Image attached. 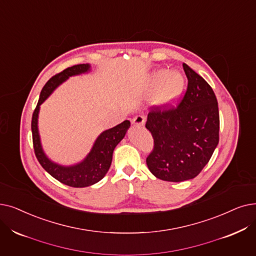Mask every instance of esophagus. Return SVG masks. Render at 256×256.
<instances>
[{
    "instance_id": "34e87169",
    "label": "esophagus",
    "mask_w": 256,
    "mask_h": 256,
    "mask_svg": "<svg viewBox=\"0 0 256 256\" xmlns=\"http://www.w3.org/2000/svg\"><path fill=\"white\" fill-rule=\"evenodd\" d=\"M132 124L136 126H144V124H146V117L142 115H137L132 118Z\"/></svg>"
}]
</instances>
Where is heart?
<instances>
[{
  "label": "heart",
  "mask_w": 256,
  "mask_h": 256,
  "mask_svg": "<svg viewBox=\"0 0 256 256\" xmlns=\"http://www.w3.org/2000/svg\"><path fill=\"white\" fill-rule=\"evenodd\" d=\"M186 80L176 71L158 70L152 73L146 82V92L154 95V102L160 108H172L179 102L185 90Z\"/></svg>",
  "instance_id": "heart-1"
}]
</instances>
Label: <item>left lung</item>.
<instances>
[{
	"label": "left lung",
	"mask_w": 256,
	"mask_h": 256,
	"mask_svg": "<svg viewBox=\"0 0 256 256\" xmlns=\"http://www.w3.org/2000/svg\"><path fill=\"white\" fill-rule=\"evenodd\" d=\"M188 86L174 108H152L146 128L154 138L146 158L150 172L160 180L182 182L194 179L210 160L218 144L220 116L214 92L186 64Z\"/></svg>",
	"instance_id": "1"
}]
</instances>
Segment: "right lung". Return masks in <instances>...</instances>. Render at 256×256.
Wrapping results in <instances>:
<instances>
[{"label":"right lung","mask_w":256,"mask_h":256,"mask_svg":"<svg viewBox=\"0 0 256 256\" xmlns=\"http://www.w3.org/2000/svg\"><path fill=\"white\" fill-rule=\"evenodd\" d=\"M90 71L91 64H75L50 78L45 86L42 88L31 121L33 148H34V152L38 162L42 166V168L58 181L71 187L91 186L102 179L110 170L115 148L124 138L130 126V122L128 120H124L120 124L104 130L96 138L90 152L86 156V158L76 164L62 165L48 158V156L42 150L38 132V114L40 104L54 92L55 88H58L66 80H68L70 77L86 74Z\"/></svg>","instance_id":"add662e5"}]
</instances>
